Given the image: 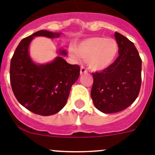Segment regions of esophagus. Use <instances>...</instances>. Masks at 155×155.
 <instances>
[{"mask_svg": "<svg viewBox=\"0 0 155 155\" xmlns=\"http://www.w3.org/2000/svg\"><path fill=\"white\" fill-rule=\"evenodd\" d=\"M87 72V69H86L83 66H81V68H80V75H83V74H86Z\"/></svg>", "mask_w": 155, "mask_h": 155, "instance_id": "1", "label": "esophagus"}]
</instances>
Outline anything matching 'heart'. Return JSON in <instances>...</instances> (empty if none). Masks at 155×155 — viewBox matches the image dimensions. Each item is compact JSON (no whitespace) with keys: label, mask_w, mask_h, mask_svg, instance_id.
Listing matches in <instances>:
<instances>
[{"label":"heart","mask_w":155,"mask_h":155,"mask_svg":"<svg viewBox=\"0 0 155 155\" xmlns=\"http://www.w3.org/2000/svg\"><path fill=\"white\" fill-rule=\"evenodd\" d=\"M116 40L104 37H94L83 40L70 54L76 58L77 54L87 60L89 68L94 71H102L115 62L118 54Z\"/></svg>","instance_id":"heart-1"}]
</instances>
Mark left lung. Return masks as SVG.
I'll return each instance as SVG.
<instances>
[{"label": "left lung", "instance_id": "1", "mask_svg": "<svg viewBox=\"0 0 155 155\" xmlns=\"http://www.w3.org/2000/svg\"><path fill=\"white\" fill-rule=\"evenodd\" d=\"M119 56L111 66L93 73L91 96L97 109L111 114L126 109L135 101L141 85L142 61L129 39L115 32Z\"/></svg>", "mask_w": 155, "mask_h": 155}]
</instances>
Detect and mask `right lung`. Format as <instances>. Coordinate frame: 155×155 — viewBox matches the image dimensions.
<instances>
[{
  "mask_svg": "<svg viewBox=\"0 0 155 155\" xmlns=\"http://www.w3.org/2000/svg\"><path fill=\"white\" fill-rule=\"evenodd\" d=\"M61 33L40 30L21 40L11 60L10 80L18 101L26 109L43 116L54 115L66 104L71 87L79 79L80 68L62 58V48L52 61L35 62L29 54V45L37 37L58 38Z\"/></svg>",
  "mask_w": 155,
  "mask_h": 155,
  "instance_id": "obj_1",
  "label": "right lung"
}]
</instances>
